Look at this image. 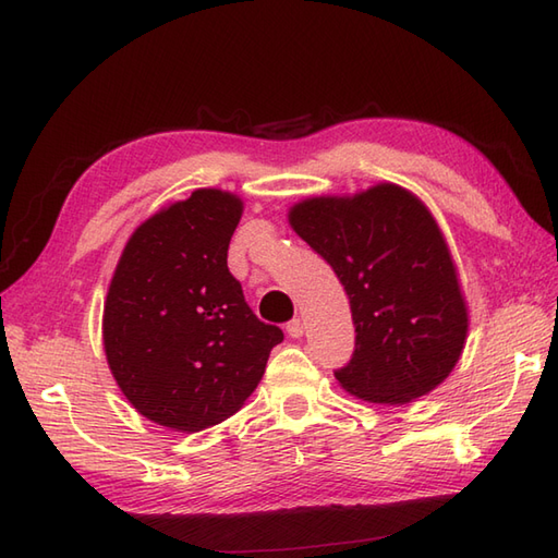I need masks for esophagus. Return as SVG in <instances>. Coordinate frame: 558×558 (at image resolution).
Segmentation results:
<instances>
[{
  "label": "esophagus",
  "mask_w": 558,
  "mask_h": 558,
  "mask_svg": "<svg viewBox=\"0 0 558 558\" xmlns=\"http://www.w3.org/2000/svg\"><path fill=\"white\" fill-rule=\"evenodd\" d=\"M284 330H288L290 338L300 340L302 335H304V320H302V318H294V320H290V323H288V326H284Z\"/></svg>",
  "instance_id": "34e87169"
}]
</instances>
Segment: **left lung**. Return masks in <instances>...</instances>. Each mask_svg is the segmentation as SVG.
Wrapping results in <instances>:
<instances>
[{
  "label": "left lung",
  "instance_id": "obj_1",
  "mask_svg": "<svg viewBox=\"0 0 558 558\" xmlns=\"http://www.w3.org/2000/svg\"><path fill=\"white\" fill-rule=\"evenodd\" d=\"M288 218L349 296L356 347L335 371L344 390L373 404L433 392L461 359L469 306L427 206L404 187L378 183L352 197H308Z\"/></svg>",
  "mask_w": 558,
  "mask_h": 558
}]
</instances>
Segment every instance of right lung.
<instances>
[{
  "label": "right lung",
  "mask_w": 558,
  "mask_h": 558,
  "mask_svg": "<svg viewBox=\"0 0 558 558\" xmlns=\"http://www.w3.org/2000/svg\"><path fill=\"white\" fill-rule=\"evenodd\" d=\"M238 194L202 187L128 240L104 302L111 375L142 416L197 433L247 401L282 330L254 316L228 270Z\"/></svg>",
  "instance_id": "right-lung-1"
}]
</instances>
